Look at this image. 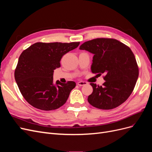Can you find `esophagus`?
<instances>
[{
	"mask_svg": "<svg viewBox=\"0 0 152 152\" xmlns=\"http://www.w3.org/2000/svg\"><path fill=\"white\" fill-rule=\"evenodd\" d=\"M87 84V82H85V81H79L77 82V85H79V86H85Z\"/></svg>",
	"mask_w": 152,
	"mask_h": 152,
	"instance_id": "1",
	"label": "esophagus"
}]
</instances>
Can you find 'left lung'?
Masks as SVG:
<instances>
[{"label":"left lung","instance_id":"left-lung-1","mask_svg":"<svg viewBox=\"0 0 152 152\" xmlns=\"http://www.w3.org/2000/svg\"><path fill=\"white\" fill-rule=\"evenodd\" d=\"M79 49L94 54L91 72L104 75L102 86L90 84L93 91L88 96V102L102 110H111L125 102L134 90L139 75L131 49L120 41L108 38L87 41Z\"/></svg>","mask_w":152,"mask_h":152}]
</instances>
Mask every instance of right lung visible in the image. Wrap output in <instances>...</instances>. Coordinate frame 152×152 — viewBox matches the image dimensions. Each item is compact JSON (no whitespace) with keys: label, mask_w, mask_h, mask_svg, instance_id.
Wrapping results in <instances>:
<instances>
[{"label":"right lung","mask_w":152,"mask_h":152,"mask_svg":"<svg viewBox=\"0 0 152 152\" xmlns=\"http://www.w3.org/2000/svg\"><path fill=\"white\" fill-rule=\"evenodd\" d=\"M79 42H37L24 50L18 59L15 78L22 96L32 107L45 111L59 108L66 102L75 82H53V72L62 57Z\"/></svg>","instance_id":"obj_1"}]
</instances>
